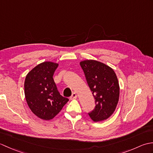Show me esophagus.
<instances>
[{
	"mask_svg": "<svg viewBox=\"0 0 153 153\" xmlns=\"http://www.w3.org/2000/svg\"><path fill=\"white\" fill-rule=\"evenodd\" d=\"M77 94L76 93H73L72 95H71V96L70 97V99H71V100H72V99H76L77 98Z\"/></svg>",
	"mask_w": 153,
	"mask_h": 153,
	"instance_id": "obj_1",
	"label": "esophagus"
}]
</instances>
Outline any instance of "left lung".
<instances>
[{"label":"left lung","instance_id":"1","mask_svg":"<svg viewBox=\"0 0 153 153\" xmlns=\"http://www.w3.org/2000/svg\"><path fill=\"white\" fill-rule=\"evenodd\" d=\"M87 83L93 92L96 106L89 115L94 122L105 120L115 111L120 96V86L112 68L97 60L80 62Z\"/></svg>","mask_w":153,"mask_h":153}]
</instances>
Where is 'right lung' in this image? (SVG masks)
<instances>
[{
    "label": "right lung",
    "instance_id": "right-lung-1",
    "mask_svg": "<svg viewBox=\"0 0 153 153\" xmlns=\"http://www.w3.org/2000/svg\"><path fill=\"white\" fill-rule=\"evenodd\" d=\"M58 66V63L44 62L25 77L24 93L27 105L35 116L44 120L54 118L69 100L60 95L53 79Z\"/></svg>",
    "mask_w": 153,
    "mask_h": 153
}]
</instances>
